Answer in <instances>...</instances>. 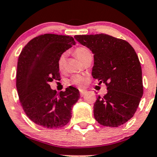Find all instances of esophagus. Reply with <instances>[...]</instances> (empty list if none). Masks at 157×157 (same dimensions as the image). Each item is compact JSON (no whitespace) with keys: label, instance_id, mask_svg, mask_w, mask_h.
I'll return each mask as SVG.
<instances>
[{"label":"esophagus","instance_id":"esophagus-1","mask_svg":"<svg viewBox=\"0 0 157 157\" xmlns=\"http://www.w3.org/2000/svg\"><path fill=\"white\" fill-rule=\"evenodd\" d=\"M86 93H87V91H86V90H82V89L80 90V94L81 97H83Z\"/></svg>","mask_w":157,"mask_h":157}]
</instances>
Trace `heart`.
<instances>
[{"label":"heart","mask_w":157,"mask_h":157,"mask_svg":"<svg viewBox=\"0 0 157 157\" xmlns=\"http://www.w3.org/2000/svg\"><path fill=\"white\" fill-rule=\"evenodd\" d=\"M75 55H76L77 58L80 60L81 62L82 60H85L87 57H89V55H91V52L86 47H78L75 49ZM64 62H65V55H60V57L58 59V67L60 69H62V68L63 67L64 65ZM70 82L71 84L74 85H77L78 86H82L86 82V80L83 77L80 76V75H75V76L72 77V78L70 80Z\"/></svg>","instance_id":"heart-1"}]
</instances>
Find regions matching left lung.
<instances>
[{"instance_id":"1","label":"left lung","mask_w":157,"mask_h":157,"mask_svg":"<svg viewBox=\"0 0 157 157\" xmlns=\"http://www.w3.org/2000/svg\"><path fill=\"white\" fill-rule=\"evenodd\" d=\"M74 37L92 52V76L107 86V94L94 105V119L104 126L123 125L134 116L143 94L136 52L127 41L105 34Z\"/></svg>"}]
</instances>
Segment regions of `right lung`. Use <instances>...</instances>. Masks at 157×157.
<instances>
[{"label":"right lung","mask_w":157,"mask_h":157,"mask_svg":"<svg viewBox=\"0 0 157 157\" xmlns=\"http://www.w3.org/2000/svg\"><path fill=\"white\" fill-rule=\"evenodd\" d=\"M75 44L70 36L46 34L30 40L19 56L16 87L20 101L28 117L41 127L66 125L80 99L76 88L71 86L57 94L48 84L60 79L59 57Z\"/></svg>","instance_id":"obj_1"}]
</instances>
